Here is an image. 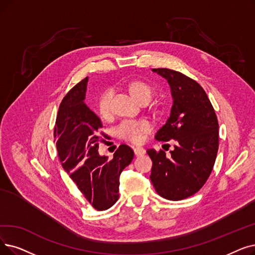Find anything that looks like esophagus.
<instances>
[{"label":"esophagus","instance_id":"obj_1","mask_svg":"<svg viewBox=\"0 0 255 255\" xmlns=\"http://www.w3.org/2000/svg\"><path fill=\"white\" fill-rule=\"evenodd\" d=\"M133 151H134V154L136 155V156H141V155H143V154L146 153V150L143 149V148H140V147L134 148Z\"/></svg>","mask_w":255,"mask_h":255}]
</instances>
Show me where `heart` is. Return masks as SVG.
<instances>
[{
  "label": "heart",
  "instance_id": "b5f03b06",
  "mask_svg": "<svg viewBox=\"0 0 255 255\" xmlns=\"http://www.w3.org/2000/svg\"><path fill=\"white\" fill-rule=\"evenodd\" d=\"M127 90L130 95L139 103L145 104L149 102L155 94V87L149 81L142 79H134L128 82ZM113 91L108 88L104 91L97 102L98 114L102 119L107 120L112 116V99ZM151 130L149 122L145 120L140 121H125L118 127V135L131 142H140L142 135Z\"/></svg>",
  "mask_w": 255,
  "mask_h": 255
}]
</instances>
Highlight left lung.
Here are the masks:
<instances>
[{
	"instance_id": "8db88e82",
	"label": "left lung",
	"mask_w": 255,
	"mask_h": 255,
	"mask_svg": "<svg viewBox=\"0 0 255 255\" xmlns=\"http://www.w3.org/2000/svg\"><path fill=\"white\" fill-rule=\"evenodd\" d=\"M168 80L173 106L169 120L156 133L157 140H176L171 157L162 150H147L153 164L150 179L155 191L178 201L196 194L213 171L219 148V124L202 86L184 74L153 69Z\"/></svg>"
}]
</instances>
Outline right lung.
Returning <instances> with one entry per match:
<instances>
[{
    "instance_id": "add662e5",
    "label": "right lung",
    "mask_w": 255,
    "mask_h": 255,
    "mask_svg": "<svg viewBox=\"0 0 255 255\" xmlns=\"http://www.w3.org/2000/svg\"><path fill=\"white\" fill-rule=\"evenodd\" d=\"M87 77L77 83L60 103L54 138L59 160L81 194L97 210L112 207L119 199L120 175L134 153L121 145L114 158L100 156L101 120L84 103Z\"/></svg>"
}]
</instances>
